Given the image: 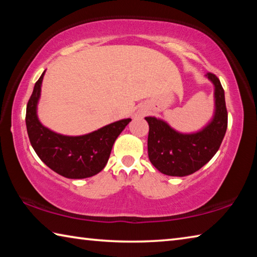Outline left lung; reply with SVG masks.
<instances>
[{
  "label": "left lung",
  "instance_id": "left-lung-1",
  "mask_svg": "<svg viewBox=\"0 0 257 257\" xmlns=\"http://www.w3.org/2000/svg\"><path fill=\"white\" fill-rule=\"evenodd\" d=\"M206 76L215 86V114L202 132L184 135L162 120L145 118L150 125L147 139L150 161L164 175L184 177L196 172L215 155L223 141L228 127L224 90L214 73L207 72Z\"/></svg>",
  "mask_w": 257,
  "mask_h": 257
}]
</instances>
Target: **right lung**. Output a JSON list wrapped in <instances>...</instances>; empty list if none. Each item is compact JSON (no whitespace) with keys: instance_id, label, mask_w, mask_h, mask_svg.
<instances>
[{"instance_id":"1","label":"right lung","mask_w":257,"mask_h":257,"mask_svg":"<svg viewBox=\"0 0 257 257\" xmlns=\"http://www.w3.org/2000/svg\"><path fill=\"white\" fill-rule=\"evenodd\" d=\"M44 73L35 84L26 110L30 144L38 158L61 176L70 179L95 176L106 165L115 139L132 119L116 121L84 136L69 137L51 132L38 121L36 114Z\"/></svg>"}]
</instances>
